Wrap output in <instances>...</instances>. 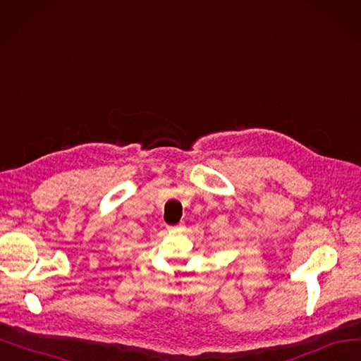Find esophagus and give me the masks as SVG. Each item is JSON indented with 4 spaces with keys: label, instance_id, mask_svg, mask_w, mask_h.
Masks as SVG:
<instances>
[{
    "label": "esophagus",
    "instance_id": "34e87169",
    "mask_svg": "<svg viewBox=\"0 0 361 361\" xmlns=\"http://www.w3.org/2000/svg\"><path fill=\"white\" fill-rule=\"evenodd\" d=\"M180 228V225L179 226H169V231H176V229H179Z\"/></svg>",
    "mask_w": 361,
    "mask_h": 361
}]
</instances>
